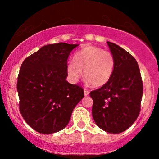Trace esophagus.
<instances>
[{
  "instance_id": "1",
  "label": "esophagus",
  "mask_w": 159,
  "mask_h": 159,
  "mask_svg": "<svg viewBox=\"0 0 159 159\" xmlns=\"http://www.w3.org/2000/svg\"><path fill=\"white\" fill-rule=\"evenodd\" d=\"M84 95H85V96L89 95V91H88V90L84 89Z\"/></svg>"
}]
</instances>
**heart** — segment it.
<instances>
[{"instance_id":"b5f03b06","label":"heart","mask_w":159,"mask_h":159,"mask_svg":"<svg viewBox=\"0 0 159 159\" xmlns=\"http://www.w3.org/2000/svg\"><path fill=\"white\" fill-rule=\"evenodd\" d=\"M115 57L110 51L95 46H86L74 55V62H69L67 72L76 82L82 75L94 87L105 85L111 79L115 69Z\"/></svg>"}]
</instances>
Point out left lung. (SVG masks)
<instances>
[{
    "mask_svg": "<svg viewBox=\"0 0 159 159\" xmlns=\"http://www.w3.org/2000/svg\"><path fill=\"white\" fill-rule=\"evenodd\" d=\"M107 43L115 57V69L107 84L90 92L92 116L101 129L118 134L129 129L139 117L143 83L134 57L120 46Z\"/></svg>",
    "mask_w": 159,
    "mask_h": 159,
    "instance_id": "8db88e82",
    "label": "left lung"
}]
</instances>
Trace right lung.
<instances>
[{
  "label": "right lung",
  "instance_id": "add662e5",
  "mask_svg": "<svg viewBox=\"0 0 159 159\" xmlns=\"http://www.w3.org/2000/svg\"><path fill=\"white\" fill-rule=\"evenodd\" d=\"M79 44L57 43L43 46L25 59L17 83L19 109L38 132L52 134L65 129L84 97V90L66 81L67 61Z\"/></svg>",
  "mask_w": 159,
  "mask_h": 159
}]
</instances>
